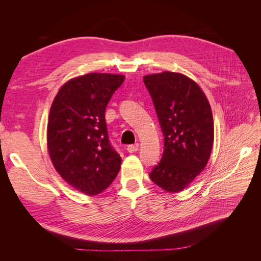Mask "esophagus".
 Returning a JSON list of instances; mask_svg holds the SVG:
<instances>
[{
    "label": "esophagus",
    "mask_w": 261,
    "mask_h": 261,
    "mask_svg": "<svg viewBox=\"0 0 261 261\" xmlns=\"http://www.w3.org/2000/svg\"><path fill=\"white\" fill-rule=\"evenodd\" d=\"M138 150V145H128L127 146V151L129 153H133V152H136Z\"/></svg>",
    "instance_id": "esophagus-1"
}]
</instances>
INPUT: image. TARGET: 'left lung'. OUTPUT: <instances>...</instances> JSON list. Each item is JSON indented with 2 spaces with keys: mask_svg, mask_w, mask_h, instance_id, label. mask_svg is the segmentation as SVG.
Returning a JSON list of instances; mask_svg holds the SVG:
<instances>
[{
  "mask_svg": "<svg viewBox=\"0 0 261 261\" xmlns=\"http://www.w3.org/2000/svg\"><path fill=\"white\" fill-rule=\"evenodd\" d=\"M144 83L164 137L161 160L149 176L165 192L177 193L199 175L210 158L211 108L200 87L183 74L147 75Z\"/></svg>",
  "mask_w": 261,
  "mask_h": 261,
  "instance_id": "8db88e82",
  "label": "left lung"
}]
</instances>
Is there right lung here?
Masks as SVG:
<instances>
[{"label":"right lung","mask_w":261,"mask_h":261,"mask_svg":"<svg viewBox=\"0 0 261 261\" xmlns=\"http://www.w3.org/2000/svg\"><path fill=\"white\" fill-rule=\"evenodd\" d=\"M123 75L91 73L62 86L48 122V149L55 170L70 186L97 195L111 185L121 156L109 140L106 109Z\"/></svg>","instance_id":"add662e5"}]
</instances>
